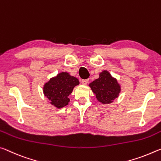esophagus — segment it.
<instances>
[{"mask_svg":"<svg viewBox=\"0 0 161 161\" xmlns=\"http://www.w3.org/2000/svg\"><path fill=\"white\" fill-rule=\"evenodd\" d=\"M81 83H82V84L83 85H87V84H88V80H81Z\"/></svg>","mask_w":161,"mask_h":161,"instance_id":"1","label":"esophagus"}]
</instances>
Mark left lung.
I'll list each match as a JSON object with an SVG mask.
<instances>
[{"label":"left lung","instance_id":"1","mask_svg":"<svg viewBox=\"0 0 161 161\" xmlns=\"http://www.w3.org/2000/svg\"><path fill=\"white\" fill-rule=\"evenodd\" d=\"M98 101L103 104H109L117 98L121 88L116 78H113L108 70L100 73L99 78L89 84Z\"/></svg>","mask_w":161,"mask_h":161}]
</instances>
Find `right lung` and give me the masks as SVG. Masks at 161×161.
Returning a JSON list of instances; mask_svg holds the SVG:
<instances>
[{"instance_id": "right-lung-1", "label": "right lung", "mask_w": 161, "mask_h": 161, "mask_svg": "<svg viewBox=\"0 0 161 161\" xmlns=\"http://www.w3.org/2000/svg\"><path fill=\"white\" fill-rule=\"evenodd\" d=\"M78 85V78L67 72H61L44 84L43 94L49 100L50 103L60 109L68 104L70 101L68 96Z\"/></svg>"}]
</instances>
